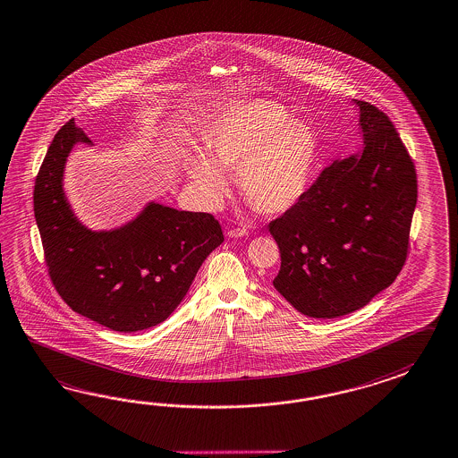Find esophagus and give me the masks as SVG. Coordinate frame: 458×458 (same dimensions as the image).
<instances>
[{
    "label": "esophagus",
    "instance_id": "34e87169",
    "mask_svg": "<svg viewBox=\"0 0 458 458\" xmlns=\"http://www.w3.org/2000/svg\"><path fill=\"white\" fill-rule=\"evenodd\" d=\"M246 234H248L246 228H230V230L226 232L228 238H240V236H246Z\"/></svg>",
    "mask_w": 458,
    "mask_h": 458
}]
</instances>
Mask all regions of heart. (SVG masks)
<instances>
[{
	"label": "heart",
	"mask_w": 458,
	"mask_h": 458,
	"mask_svg": "<svg viewBox=\"0 0 458 458\" xmlns=\"http://www.w3.org/2000/svg\"><path fill=\"white\" fill-rule=\"evenodd\" d=\"M205 151L183 153L193 191L208 207L228 193L224 171H236L240 193L253 210L284 214L304 195L317 163L318 144L305 123L271 100L238 102L218 113L202 132Z\"/></svg>",
	"instance_id": "obj_1"
}]
</instances>
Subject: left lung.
<instances>
[{
  "label": "left lung",
  "instance_id": "obj_1",
  "mask_svg": "<svg viewBox=\"0 0 458 458\" xmlns=\"http://www.w3.org/2000/svg\"><path fill=\"white\" fill-rule=\"evenodd\" d=\"M363 149L326 167L302 199L269 222L281 253L273 284L301 314L355 312L406 263L416 167L386 113L355 100Z\"/></svg>",
  "mask_w": 458,
  "mask_h": 458
}]
</instances>
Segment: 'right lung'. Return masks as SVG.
Here are the masks:
<instances>
[{
  "label": "right lung",
  "instance_id": "right-lung-1",
  "mask_svg": "<svg viewBox=\"0 0 458 458\" xmlns=\"http://www.w3.org/2000/svg\"><path fill=\"white\" fill-rule=\"evenodd\" d=\"M92 142L73 120L54 136L34 183V216L52 284L73 312L116 332L157 326L181 304L224 232L212 214L148 205L113 232H90L62 189L67 156Z\"/></svg>",
  "mask_w": 458,
  "mask_h": 458
}]
</instances>
